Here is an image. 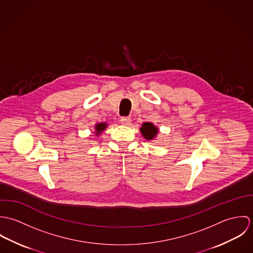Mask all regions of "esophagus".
Here are the masks:
<instances>
[{"label": "esophagus", "instance_id": "esophagus-1", "mask_svg": "<svg viewBox=\"0 0 253 253\" xmlns=\"http://www.w3.org/2000/svg\"><path fill=\"white\" fill-rule=\"evenodd\" d=\"M130 123H131V119H130L129 117H122V118H121V124L127 126V125H129Z\"/></svg>", "mask_w": 253, "mask_h": 253}]
</instances>
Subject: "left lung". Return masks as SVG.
<instances>
[{"instance_id": "1", "label": "left lung", "mask_w": 253, "mask_h": 253, "mask_svg": "<svg viewBox=\"0 0 253 253\" xmlns=\"http://www.w3.org/2000/svg\"><path fill=\"white\" fill-rule=\"evenodd\" d=\"M140 130L142 135L148 140H152L154 137H156L158 133V128L151 123H144Z\"/></svg>"}]
</instances>
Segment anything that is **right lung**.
<instances>
[{
	"label": "right lung",
	"instance_id": "obj_1",
	"mask_svg": "<svg viewBox=\"0 0 253 253\" xmlns=\"http://www.w3.org/2000/svg\"><path fill=\"white\" fill-rule=\"evenodd\" d=\"M106 127V124H103V123H100L98 125L95 126V129H96V134H99L102 130H104V128Z\"/></svg>",
	"mask_w": 253,
	"mask_h": 253
}]
</instances>
